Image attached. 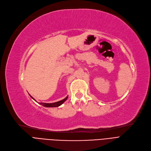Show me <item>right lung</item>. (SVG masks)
Instances as JSON below:
<instances>
[{
  "mask_svg": "<svg viewBox=\"0 0 151 151\" xmlns=\"http://www.w3.org/2000/svg\"><path fill=\"white\" fill-rule=\"evenodd\" d=\"M30 97H32V98L33 99H34L33 97L30 96ZM68 96H67L66 97H65V98L63 100L61 101H58V102H54V103H43V102H39L40 104L42 105V106H44V107H59V106H60L62 104H63L68 99ZM35 100V99H34Z\"/></svg>",
  "mask_w": 151,
  "mask_h": 151,
  "instance_id": "right-lung-1",
  "label": "right lung"
}]
</instances>
